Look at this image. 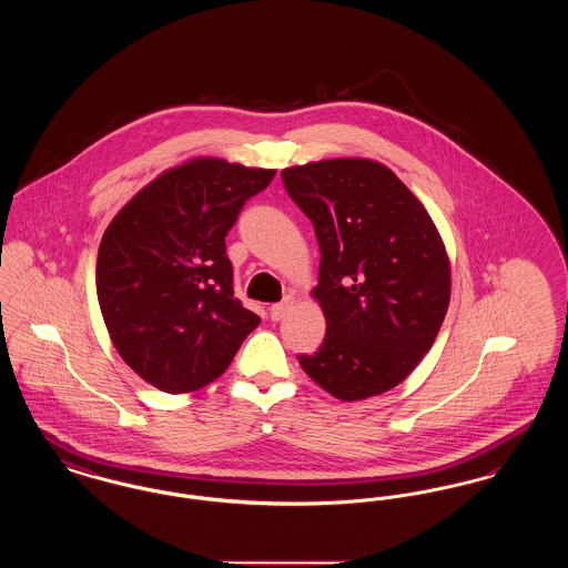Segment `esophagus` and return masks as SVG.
<instances>
[{"mask_svg":"<svg viewBox=\"0 0 568 568\" xmlns=\"http://www.w3.org/2000/svg\"><path fill=\"white\" fill-rule=\"evenodd\" d=\"M296 304V296H285L281 302H276V304H272L271 306V320L272 322H281L287 313H290V308Z\"/></svg>","mask_w":568,"mask_h":568,"instance_id":"esophagus-1","label":"esophagus"}]
</instances>
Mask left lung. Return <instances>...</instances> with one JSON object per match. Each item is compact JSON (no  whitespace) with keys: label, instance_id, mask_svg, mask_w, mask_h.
<instances>
[{"label":"left lung","instance_id":"obj_1","mask_svg":"<svg viewBox=\"0 0 568 568\" xmlns=\"http://www.w3.org/2000/svg\"><path fill=\"white\" fill-rule=\"evenodd\" d=\"M283 185L322 251L313 297L325 338L302 371L353 403L403 383L430 352L452 296L443 239L424 204L383 163L362 158L285 168Z\"/></svg>","mask_w":568,"mask_h":568}]
</instances>
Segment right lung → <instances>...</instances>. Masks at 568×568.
I'll list each match as a JSON object with an SVG mask.
<instances>
[{
  "label": "right lung",
  "mask_w": 568,
  "mask_h": 568,
  "mask_svg": "<svg viewBox=\"0 0 568 568\" xmlns=\"http://www.w3.org/2000/svg\"><path fill=\"white\" fill-rule=\"evenodd\" d=\"M276 170L197 158L162 172L110 221L95 287L112 345L168 394L221 377L260 317L232 290L225 236Z\"/></svg>",
  "instance_id": "add662e5"
}]
</instances>
